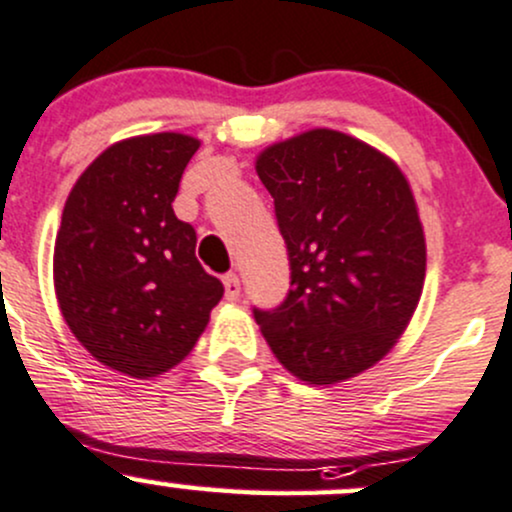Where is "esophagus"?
<instances>
[{"mask_svg":"<svg viewBox=\"0 0 512 512\" xmlns=\"http://www.w3.org/2000/svg\"><path fill=\"white\" fill-rule=\"evenodd\" d=\"M223 286H226V299L228 301H238L240 299V279H238V274H233V272L223 274Z\"/></svg>","mask_w":512,"mask_h":512,"instance_id":"obj_1","label":"esophagus"}]
</instances>
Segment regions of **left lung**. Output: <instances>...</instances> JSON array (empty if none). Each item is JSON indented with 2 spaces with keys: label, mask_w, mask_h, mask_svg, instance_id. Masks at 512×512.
<instances>
[{
  "label": "left lung",
  "mask_w": 512,
  "mask_h": 512,
  "mask_svg": "<svg viewBox=\"0 0 512 512\" xmlns=\"http://www.w3.org/2000/svg\"><path fill=\"white\" fill-rule=\"evenodd\" d=\"M274 199L291 289L255 308L274 357L308 384L357 376L396 345L425 282V235L391 157L330 128L269 145L255 162Z\"/></svg>",
  "instance_id": "8db88e82"
}]
</instances>
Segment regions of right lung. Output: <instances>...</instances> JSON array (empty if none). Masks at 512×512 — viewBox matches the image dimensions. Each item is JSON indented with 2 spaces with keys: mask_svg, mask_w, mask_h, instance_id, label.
I'll list each match as a JSON object with an SVG mask.
<instances>
[{
  "mask_svg": "<svg viewBox=\"0 0 512 512\" xmlns=\"http://www.w3.org/2000/svg\"><path fill=\"white\" fill-rule=\"evenodd\" d=\"M199 145L184 133L121 140L65 201L53 255L60 311L89 355L133 379L182 362L223 296L172 209Z\"/></svg>",
  "mask_w": 512,
  "mask_h": 512,
  "instance_id": "1",
  "label": "right lung"
}]
</instances>
